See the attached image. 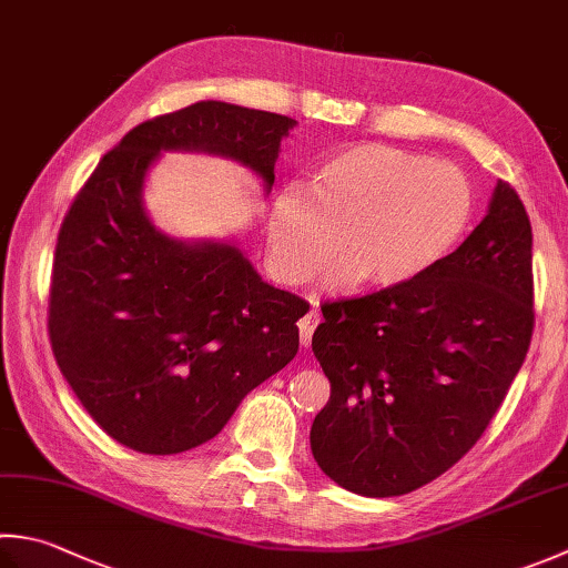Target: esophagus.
Masks as SVG:
<instances>
[{
  "mask_svg": "<svg viewBox=\"0 0 568 568\" xmlns=\"http://www.w3.org/2000/svg\"><path fill=\"white\" fill-rule=\"evenodd\" d=\"M317 325H320V310L313 305L303 317H300V322H297L300 344H303V347H307V344L313 342V332H315Z\"/></svg>",
  "mask_w": 568,
  "mask_h": 568,
  "instance_id": "34e87169",
  "label": "esophagus"
}]
</instances>
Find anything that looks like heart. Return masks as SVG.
Masks as SVG:
<instances>
[{
  "instance_id": "1",
  "label": "heart",
  "mask_w": 568,
  "mask_h": 568,
  "mask_svg": "<svg viewBox=\"0 0 568 568\" xmlns=\"http://www.w3.org/2000/svg\"><path fill=\"white\" fill-rule=\"evenodd\" d=\"M473 189L450 162L388 144H357L317 162L305 189L287 186L268 216V261L305 283L337 246L335 281L402 287L440 263L468 229Z\"/></svg>"
}]
</instances>
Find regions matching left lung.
<instances>
[{"label": "left lung", "instance_id": "1", "mask_svg": "<svg viewBox=\"0 0 568 568\" xmlns=\"http://www.w3.org/2000/svg\"><path fill=\"white\" fill-rule=\"evenodd\" d=\"M313 352L329 402L310 448L364 497L414 493L468 453L515 382L535 329L531 224L507 182L458 248L402 287L322 305Z\"/></svg>", "mask_w": 568, "mask_h": 568}]
</instances>
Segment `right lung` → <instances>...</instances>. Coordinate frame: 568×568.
Masks as SVG:
<instances>
[{
    "label": "right lung",
    "instance_id": "obj_1",
    "mask_svg": "<svg viewBox=\"0 0 568 568\" xmlns=\"http://www.w3.org/2000/svg\"><path fill=\"white\" fill-rule=\"evenodd\" d=\"M295 125L202 100L132 128L73 199L53 255L51 349L78 402L125 448L172 455L214 438L295 357L307 313L233 243L162 233L142 204L144 176L160 152H209L248 166L271 192Z\"/></svg>",
    "mask_w": 568,
    "mask_h": 568
}]
</instances>
